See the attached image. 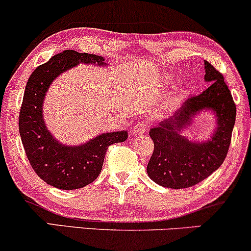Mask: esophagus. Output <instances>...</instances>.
I'll return each mask as SVG.
<instances>
[{"label": "esophagus", "instance_id": "esophagus-1", "mask_svg": "<svg viewBox=\"0 0 251 251\" xmlns=\"http://www.w3.org/2000/svg\"><path fill=\"white\" fill-rule=\"evenodd\" d=\"M147 129H148L147 123H145V122H140V123H137V125H135L134 126H132L131 134L134 135V136L142 135V134H144L145 131H147Z\"/></svg>", "mask_w": 251, "mask_h": 251}]
</instances>
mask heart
I'll return each instance as SVG.
<instances>
[{
    "label": "heart",
    "instance_id": "heart-1",
    "mask_svg": "<svg viewBox=\"0 0 251 251\" xmlns=\"http://www.w3.org/2000/svg\"><path fill=\"white\" fill-rule=\"evenodd\" d=\"M162 81H163L164 83H168V82H171V81H172V76H171V75H170V74H165V75H164V76H163Z\"/></svg>",
    "mask_w": 251,
    "mask_h": 251
}]
</instances>
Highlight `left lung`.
<instances>
[{"label":"left lung","instance_id":"left-lung-1","mask_svg":"<svg viewBox=\"0 0 251 251\" xmlns=\"http://www.w3.org/2000/svg\"><path fill=\"white\" fill-rule=\"evenodd\" d=\"M205 81L211 83L201 94L185 99L171 116L150 129L154 149L147 172L163 187L187 188L216 171L229 149L236 119V106L224 75L205 61ZM202 111L215 114L216 126L208 140L192 141L182 134Z\"/></svg>","mask_w":251,"mask_h":251}]
</instances>
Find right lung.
Returning <instances> with one entry per match:
<instances>
[{
	"instance_id": "add662e5",
	"label": "right lung",
	"mask_w": 251,
	"mask_h": 251,
	"mask_svg": "<svg viewBox=\"0 0 251 251\" xmlns=\"http://www.w3.org/2000/svg\"><path fill=\"white\" fill-rule=\"evenodd\" d=\"M79 64L107 66L103 57L66 50L53 55L30 75L20 111V135L26 157L46 184L60 190L85 187L99 177L108 147L128 138V131L104 132L86 143H60L45 125L43 106L52 82Z\"/></svg>"
}]
</instances>
